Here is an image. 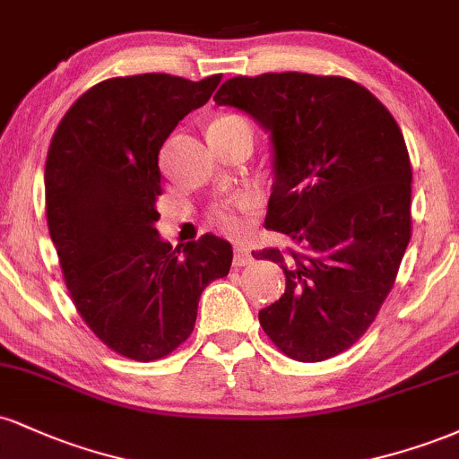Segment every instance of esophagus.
I'll return each instance as SVG.
<instances>
[{"label": "esophagus", "instance_id": "1", "mask_svg": "<svg viewBox=\"0 0 459 459\" xmlns=\"http://www.w3.org/2000/svg\"><path fill=\"white\" fill-rule=\"evenodd\" d=\"M252 263H255V256H252L250 247L244 246V244L235 246V259H233V265H235V267H244V265H252Z\"/></svg>", "mask_w": 459, "mask_h": 459}]
</instances>
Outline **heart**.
<instances>
[{"mask_svg": "<svg viewBox=\"0 0 459 459\" xmlns=\"http://www.w3.org/2000/svg\"><path fill=\"white\" fill-rule=\"evenodd\" d=\"M235 125H247V123L237 114H220L212 120L209 131L229 129V127H235ZM256 203H259V198H256L255 194H237L235 198L229 200V203L220 204V207H213L212 212L213 224L229 235L244 233L246 229L244 215L255 212Z\"/></svg>", "mask_w": 459, "mask_h": 459, "instance_id": "b5f03b06", "label": "heart"}]
</instances>
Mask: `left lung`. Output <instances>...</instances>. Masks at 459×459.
<instances>
[{"label": "left lung", "mask_w": 459, "mask_h": 459, "mask_svg": "<svg viewBox=\"0 0 459 459\" xmlns=\"http://www.w3.org/2000/svg\"><path fill=\"white\" fill-rule=\"evenodd\" d=\"M213 101L272 135L265 229L291 246L252 252L287 278L284 296L259 313L263 330L293 360H328L373 324L412 235L402 129L367 88L336 75L233 77Z\"/></svg>", "instance_id": "8db88e82"}]
</instances>
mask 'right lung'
Listing matches in <instances>:
<instances>
[{
	"label": "right lung",
	"mask_w": 459,
	"mask_h": 459,
	"mask_svg": "<svg viewBox=\"0 0 459 459\" xmlns=\"http://www.w3.org/2000/svg\"><path fill=\"white\" fill-rule=\"evenodd\" d=\"M222 75L144 73L83 92L51 138L47 224L77 313L116 354L160 360L192 334L198 299L233 247L203 235L172 247L157 233L160 149Z\"/></svg>",
	"instance_id": "right-lung-1"
}]
</instances>
